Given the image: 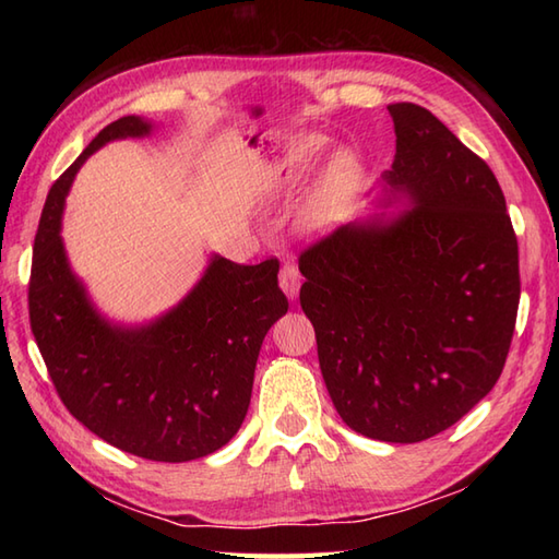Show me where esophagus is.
Returning a JSON list of instances; mask_svg holds the SVG:
<instances>
[{"instance_id":"34e87169","label":"esophagus","mask_w":559,"mask_h":559,"mask_svg":"<svg viewBox=\"0 0 559 559\" xmlns=\"http://www.w3.org/2000/svg\"><path fill=\"white\" fill-rule=\"evenodd\" d=\"M278 283H281V290L288 295L290 300H295L300 295V286H302V278H300V271L298 266L286 264L278 273Z\"/></svg>"}]
</instances>
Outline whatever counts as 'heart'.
Listing matches in <instances>:
<instances>
[{
  "label": "heart",
  "mask_w": 559,
  "mask_h": 559,
  "mask_svg": "<svg viewBox=\"0 0 559 559\" xmlns=\"http://www.w3.org/2000/svg\"><path fill=\"white\" fill-rule=\"evenodd\" d=\"M324 148V139L319 136H302L300 141L288 146L286 156L278 163V185L283 192L300 180L307 165L312 163L319 151ZM362 180V165L355 158V153L350 151H341L334 156V160L329 163V168L324 173L322 187L310 206V221L314 225H326L329 221L338 218L346 206L350 204V199L355 194V189L360 187Z\"/></svg>",
  "instance_id": "obj_1"
}]
</instances>
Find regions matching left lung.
<instances>
[{
	"mask_svg": "<svg viewBox=\"0 0 559 559\" xmlns=\"http://www.w3.org/2000/svg\"><path fill=\"white\" fill-rule=\"evenodd\" d=\"M396 218L348 223L300 254V305L350 430L394 444L439 435L490 394L512 346L519 245L500 182L437 117L389 105Z\"/></svg>",
	"mask_w": 559,
	"mask_h": 559,
	"instance_id": "1",
	"label": "left lung"
}]
</instances>
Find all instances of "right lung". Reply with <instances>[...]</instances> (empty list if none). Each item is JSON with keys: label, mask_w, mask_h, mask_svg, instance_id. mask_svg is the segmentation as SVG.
Returning <instances> with one entry per match:
<instances>
[{"label": "right lung", "mask_w": 559, "mask_h": 559, "mask_svg": "<svg viewBox=\"0 0 559 559\" xmlns=\"http://www.w3.org/2000/svg\"><path fill=\"white\" fill-rule=\"evenodd\" d=\"M151 132L148 120L120 117L52 185L35 235L28 314L57 394L79 423L127 454L182 463L240 430L261 343L288 300L278 259L242 266L213 254L187 298L148 324H112L93 307L59 235L64 201L91 153Z\"/></svg>", "instance_id": "add662e5"}]
</instances>
